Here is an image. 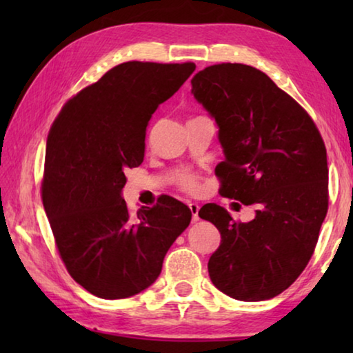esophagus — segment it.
<instances>
[{
  "instance_id": "34e87169",
  "label": "esophagus",
  "mask_w": 353,
  "mask_h": 353,
  "mask_svg": "<svg viewBox=\"0 0 353 353\" xmlns=\"http://www.w3.org/2000/svg\"><path fill=\"white\" fill-rule=\"evenodd\" d=\"M188 207H190L191 219H193V223H198L199 221V205L194 204V202H190Z\"/></svg>"
}]
</instances>
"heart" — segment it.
Wrapping results in <instances>:
<instances>
[{
	"label": "heart",
	"mask_w": 353,
	"mask_h": 353,
	"mask_svg": "<svg viewBox=\"0 0 353 353\" xmlns=\"http://www.w3.org/2000/svg\"><path fill=\"white\" fill-rule=\"evenodd\" d=\"M176 183L185 191H194L198 187V181H196V176L191 174V172H181L176 177Z\"/></svg>",
	"instance_id": "obj_1"
}]
</instances>
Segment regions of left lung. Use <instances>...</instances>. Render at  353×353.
I'll use <instances>...</instances> for the list:
<instances>
[{
    "label": "left lung",
    "instance_id": "obj_1",
    "mask_svg": "<svg viewBox=\"0 0 353 353\" xmlns=\"http://www.w3.org/2000/svg\"><path fill=\"white\" fill-rule=\"evenodd\" d=\"M191 93L219 128V194L255 207L249 223L216 204L201 208L221 234L208 274L238 301L276 297L305 270L325 219L324 141L308 113L249 65L207 67L191 79Z\"/></svg>",
    "mask_w": 353,
    "mask_h": 353
}]
</instances>
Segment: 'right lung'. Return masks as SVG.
Instances as JSON below:
<instances>
[{
  "mask_svg": "<svg viewBox=\"0 0 353 353\" xmlns=\"http://www.w3.org/2000/svg\"><path fill=\"white\" fill-rule=\"evenodd\" d=\"M196 68L124 62L62 107L46 141L41 199L67 271L101 299H126L151 286L191 221L171 196L130 214L124 171L141 165L146 128Z\"/></svg>",
  "mask_w": 353,
  "mask_h": 353,
  "instance_id": "1",
  "label": "right lung"
}]
</instances>
